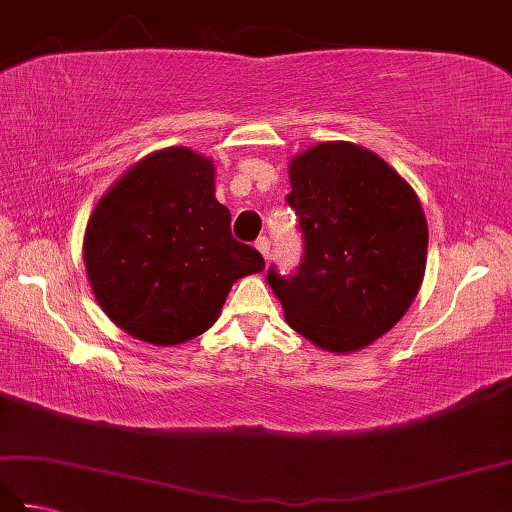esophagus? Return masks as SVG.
I'll return each mask as SVG.
<instances>
[{"mask_svg":"<svg viewBox=\"0 0 512 512\" xmlns=\"http://www.w3.org/2000/svg\"><path fill=\"white\" fill-rule=\"evenodd\" d=\"M255 248L264 255V259L268 262V259H270V239L268 237H259L257 242H255Z\"/></svg>","mask_w":512,"mask_h":512,"instance_id":"34e87169","label":"esophagus"}]
</instances>
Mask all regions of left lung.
Here are the masks:
<instances>
[{"instance_id": "obj_1", "label": "left lung", "mask_w": 512, "mask_h": 512, "mask_svg": "<svg viewBox=\"0 0 512 512\" xmlns=\"http://www.w3.org/2000/svg\"><path fill=\"white\" fill-rule=\"evenodd\" d=\"M286 202L303 237L297 270L268 268L292 330L354 352L402 319L427 264V220L409 184L352 143H321L290 162Z\"/></svg>"}]
</instances>
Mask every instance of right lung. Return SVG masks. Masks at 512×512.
Returning a JSON list of instances; mask_svg holds the SVG:
<instances>
[{"label": "right lung", "instance_id": "1", "mask_svg": "<svg viewBox=\"0 0 512 512\" xmlns=\"http://www.w3.org/2000/svg\"><path fill=\"white\" fill-rule=\"evenodd\" d=\"M213 162L184 147L149 154L96 206L83 259L99 306L118 328L154 345L209 330L239 277L264 257L231 233L215 200Z\"/></svg>", "mask_w": 512, "mask_h": 512}]
</instances>
